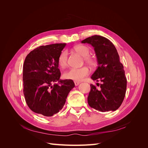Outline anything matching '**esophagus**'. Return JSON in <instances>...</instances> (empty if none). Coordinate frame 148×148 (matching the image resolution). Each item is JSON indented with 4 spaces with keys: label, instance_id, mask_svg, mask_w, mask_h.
I'll use <instances>...</instances> for the list:
<instances>
[{
    "label": "esophagus",
    "instance_id": "34e87169",
    "mask_svg": "<svg viewBox=\"0 0 148 148\" xmlns=\"http://www.w3.org/2000/svg\"><path fill=\"white\" fill-rule=\"evenodd\" d=\"M74 83H75V86H78V85L80 83V82H74Z\"/></svg>",
    "mask_w": 148,
    "mask_h": 148
}]
</instances>
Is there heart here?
<instances>
[{"label":"heart","instance_id":"1","mask_svg":"<svg viewBox=\"0 0 148 148\" xmlns=\"http://www.w3.org/2000/svg\"><path fill=\"white\" fill-rule=\"evenodd\" d=\"M74 50L79 55L84 57V61L86 64L91 66H94L96 65L95 59L89 56L91 51L88 46L78 45L74 47ZM58 64L62 69L65 68L68 65V52L66 51H63L60 52L58 57ZM89 73V70L87 66H83L78 69L72 68L65 71L64 74V77L65 79L74 80L75 82H79L88 75Z\"/></svg>","mask_w":148,"mask_h":148}]
</instances>
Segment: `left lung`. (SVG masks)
Masks as SVG:
<instances>
[{
	"label": "left lung",
	"mask_w": 148,
	"mask_h": 148,
	"mask_svg": "<svg viewBox=\"0 0 148 148\" xmlns=\"http://www.w3.org/2000/svg\"><path fill=\"white\" fill-rule=\"evenodd\" d=\"M82 43L94 47L98 65L91 78L101 82L99 89L90 84L89 106L102 112L116 110L123 102L127 89V78L117 49L108 39L98 35L86 38Z\"/></svg>",
	"instance_id": "8db88e82"
}]
</instances>
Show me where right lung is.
Masks as SVG:
<instances>
[{
    "label": "right lung",
    "mask_w": 148,
    "mask_h": 148,
    "mask_svg": "<svg viewBox=\"0 0 148 148\" xmlns=\"http://www.w3.org/2000/svg\"><path fill=\"white\" fill-rule=\"evenodd\" d=\"M65 46L60 43L39 46L25 58L23 91L26 104L35 113L46 117L58 113L75 87L73 80L60 79L58 57Z\"/></svg>",
    "instance_id": "right-lung-1"
}]
</instances>
